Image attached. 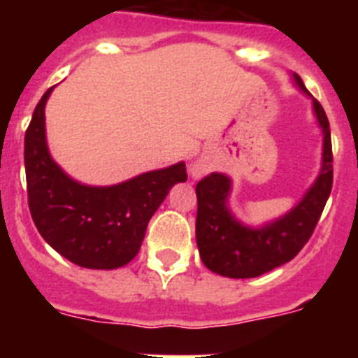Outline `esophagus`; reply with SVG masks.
Returning a JSON list of instances; mask_svg holds the SVG:
<instances>
[{
	"label": "esophagus",
	"mask_w": 358,
	"mask_h": 358,
	"mask_svg": "<svg viewBox=\"0 0 358 358\" xmlns=\"http://www.w3.org/2000/svg\"><path fill=\"white\" fill-rule=\"evenodd\" d=\"M208 170H210V166H208L206 161L197 159L194 164H192V169H189V173H192V177H194V179H199V177L206 176Z\"/></svg>",
	"instance_id": "34e87169"
}]
</instances>
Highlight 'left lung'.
<instances>
[{"instance_id": "obj_1", "label": "left lung", "mask_w": 358, "mask_h": 358, "mask_svg": "<svg viewBox=\"0 0 358 358\" xmlns=\"http://www.w3.org/2000/svg\"><path fill=\"white\" fill-rule=\"evenodd\" d=\"M297 90L312 100L315 120L322 132V159L314 185L285 215L258 227L248 226L229 208L231 177L213 172L197 182V238L202 264L211 273L235 280L256 278L287 264L301 251L314 233L334 182L330 123L321 103L315 100L303 80L292 73Z\"/></svg>"}]
</instances>
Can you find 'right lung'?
Returning a JSON list of instances; mask_svg holds the SVG:
<instances>
[{"instance_id":"add662e5","label":"right lung","mask_w":358,"mask_h":358,"mask_svg":"<svg viewBox=\"0 0 358 358\" xmlns=\"http://www.w3.org/2000/svg\"><path fill=\"white\" fill-rule=\"evenodd\" d=\"M43 94L24 134L28 206L37 231L78 267L110 271L138 255L148 220L177 182L186 181L182 161L110 186L82 185L53 161L46 143Z\"/></svg>"}]
</instances>
